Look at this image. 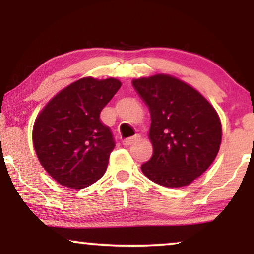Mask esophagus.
Listing matches in <instances>:
<instances>
[{
    "instance_id": "34e87169",
    "label": "esophagus",
    "mask_w": 254,
    "mask_h": 254,
    "mask_svg": "<svg viewBox=\"0 0 254 254\" xmlns=\"http://www.w3.org/2000/svg\"><path fill=\"white\" fill-rule=\"evenodd\" d=\"M138 140H140V136H138V135H135V136L125 138V140L123 141V144L124 145H131V144H134L135 142H137Z\"/></svg>"
}]
</instances>
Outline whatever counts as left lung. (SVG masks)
Masks as SVG:
<instances>
[{
  "mask_svg": "<svg viewBox=\"0 0 254 254\" xmlns=\"http://www.w3.org/2000/svg\"><path fill=\"white\" fill-rule=\"evenodd\" d=\"M150 111L151 158L145 177L165 187L190 185L211 165L220 150L222 125L214 106L175 76L156 74L133 79Z\"/></svg>",
  "mask_w": 254,
  "mask_h": 254,
  "instance_id": "8db88e82",
  "label": "left lung"
}]
</instances>
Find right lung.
<instances>
[{"label": "right lung", "instance_id": "obj_1", "mask_svg": "<svg viewBox=\"0 0 254 254\" xmlns=\"http://www.w3.org/2000/svg\"><path fill=\"white\" fill-rule=\"evenodd\" d=\"M120 86L113 77H83L62 89L38 114L32 130L34 150L59 184L81 190L105 173L116 143L99 116Z\"/></svg>", "mask_w": 254, "mask_h": 254}]
</instances>
